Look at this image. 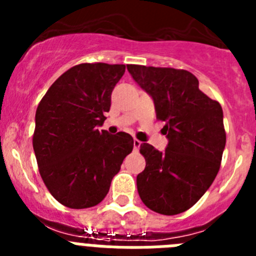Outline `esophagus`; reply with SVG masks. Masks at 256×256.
Returning <instances> with one entry per match:
<instances>
[{"label": "esophagus", "instance_id": "34e87169", "mask_svg": "<svg viewBox=\"0 0 256 256\" xmlns=\"http://www.w3.org/2000/svg\"><path fill=\"white\" fill-rule=\"evenodd\" d=\"M141 144H142V142L140 141V140H137V138L133 140V148H134V150H136V151L138 150L140 146H141Z\"/></svg>", "mask_w": 256, "mask_h": 256}]
</instances>
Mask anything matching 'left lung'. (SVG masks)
<instances>
[{
    "label": "left lung",
    "instance_id": "8db88e82",
    "mask_svg": "<svg viewBox=\"0 0 256 256\" xmlns=\"http://www.w3.org/2000/svg\"><path fill=\"white\" fill-rule=\"evenodd\" d=\"M132 78L152 97L156 118L165 122L168 146L141 144L146 168L137 176L138 195L148 209L176 216L198 202L220 168L226 146L223 110L198 88L187 70L126 65Z\"/></svg>",
    "mask_w": 256,
    "mask_h": 256
}]
</instances>
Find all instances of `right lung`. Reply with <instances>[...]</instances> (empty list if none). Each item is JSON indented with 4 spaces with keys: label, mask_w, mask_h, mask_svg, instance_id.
Returning <instances> with one entry per match:
<instances>
[{
    "label": "right lung",
    "mask_w": 256,
    "mask_h": 256,
    "mask_svg": "<svg viewBox=\"0 0 256 256\" xmlns=\"http://www.w3.org/2000/svg\"><path fill=\"white\" fill-rule=\"evenodd\" d=\"M126 65L79 64L56 79L36 112L33 148L47 190L70 209L100 204L132 136L98 130L110 110L112 92Z\"/></svg>",
    "instance_id": "add662e5"
}]
</instances>
